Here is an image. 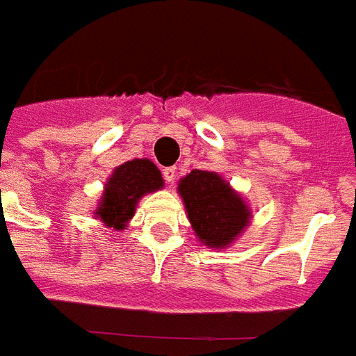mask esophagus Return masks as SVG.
I'll return each instance as SVG.
<instances>
[{
    "mask_svg": "<svg viewBox=\"0 0 356 356\" xmlns=\"http://www.w3.org/2000/svg\"><path fill=\"white\" fill-rule=\"evenodd\" d=\"M162 175H164V181L168 185H173L175 175H177V170H175V168H164V170H162Z\"/></svg>",
    "mask_w": 356,
    "mask_h": 356,
    "instance_id": "esophagus-1",
    "label": "esophagus"
}]
</instances>
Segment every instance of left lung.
Listing matches in <instances>:
<instances>
[{
    "label": "left lung",
    "instance_id": "1",
    "mask_svg": "<svg viewBox=\"0 0 356 356\" xmlns=\"http://www.w3.org/2000/svg\"><path fill=\"white\" fill-rule=\"evenodd\" d=\"M177 192L198 241L211 249L230 247L251 225L249 204L217 171L192 170Z\"/></svg>",
    "mask_w": 356,
    "mask_h": 356
}]
</instances>
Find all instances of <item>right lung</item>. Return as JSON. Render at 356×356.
<instances>
[{
  "instance_id": "right-lung-1",
  "label": "right lung",
  "mask_w": 356,
  "mask_h": 356,
  "mask_svg": "<svg viewBox=\"0 0 356 356\" xmlns=\"http://www.w3.org/2000/svg\"><path fill=\"white\" fill-rule=\"evenodd\" d=\"M164 179L149 158H136L117 165L105 181L94 217L113 230H124L145 194L162 191Z\"/></svg>"
}]
</instances>
